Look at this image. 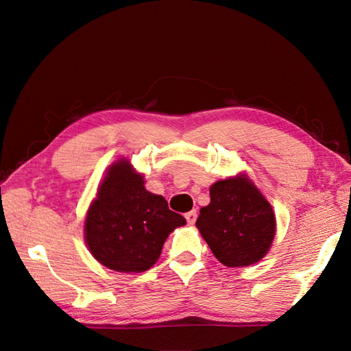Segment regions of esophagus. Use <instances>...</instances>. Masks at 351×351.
<instances>
[{
    "mask_svg": "<svg viewBox=\"0 0 351 351\" xmlns=\"http://www.w3.org/2000/svg\"><path fill=\"white\" fill-rule=\"evenodd\" d=\"M186 218H187V223L189 224H193L197 221V210H190L186 213Z\"/></svg>",
    "mask_w": 351,
    "mask_h": 351,
    "instance_id": "34e87169",
    "label": "esophagus"
}]
</instances>
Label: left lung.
I'll return each instance as SVG.
<instances>
[{
    "label": "left lung",
    "instance_id": "obj_1",
    "mask_svg": "<svg viewBox=\"0 0 351 351\" xmlns=\"http://www.w3.org/2000/svg\"><path fill=\"white\" fill-rule=\"evenodd\" d=\"M210 203L201 207L197 228L219 263L245 268L269 252L276 213L246 173L213 182Z\"/></svg>",
    "mask_w": 351,
    "mask_h": 351
}]
</instances>
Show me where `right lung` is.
Here are the masks:
<instances>
[{"label": "right lung", "mask_w": 351, "mask_h": 351, "mask_svg": "<svg viewBox=\"0 0 351 351\" xmlns=\"http://www.w3.org/2000/svg\"><path fill=\"white\" fill-rule=\"evenodd\" d=\"M130 159L112 162L85 215L83 237L94 258L117 272H144L156 263L167 237L186 224L162 195L145 189Z\"/></svg>", "instance_id": "1"}]
</instances>
